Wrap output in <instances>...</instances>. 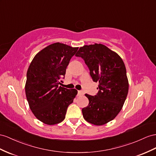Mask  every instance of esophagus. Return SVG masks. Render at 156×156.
Returning a JSON list of instances; mask_svg holds the SVG:
<instances>
[{
  "instance_id": "obj_1",
  "label": "esophagus",
  "mask_w": 156,
  "mask_h": 156,
  "mask_svg": "<svg viewBox=\"0 0 156 156\" xmlns=\"http://www.w3.org/2000/svg\"><path fill=\"white\" fill-rule=\"evenodd\" d=\"M78 95H83V92L82 91H78Z\"/></svg>"
}]
</instances>
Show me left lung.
<instances>
[{
	"mask_svg": "<svg viewBox=\"0 0 156 156\" xmlns=\"http://www.w3.org/2000/svg\"><path fill=\"white\" fill-rule=\"evenodd\" d=\"M76 57L83 58L93 81L98 82V94H85L89 104L82 109L86 121L105 125L121 111L129 91L125 65L120 56L102 44L84 45Z\"/></svg>",
	"mask_w": 156,
	"mask_h": 156,
	"instance_id": "obj_1",
	"label": "left lung"
}]
</instances>
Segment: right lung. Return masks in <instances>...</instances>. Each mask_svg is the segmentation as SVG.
<instances>
[{
	"mask_svg": "<svg viewBox=\"0 0 156 156\" xmlns=\"http://www.w3.org/2000/svg\"><path fill=\"white\" fill-rule=\"evenodd\" d=\"M78 47L55 43L35 56L27 72L26 95L30 109L37 119L53 125L65 118L68 107L78 91L60 86L66 69Z\"/></svg>",
	"mask_w": 156,
	"mask_h": 156,
	"instance_id": "obj_1",
	"label": "right lung"
}]
</instances>
